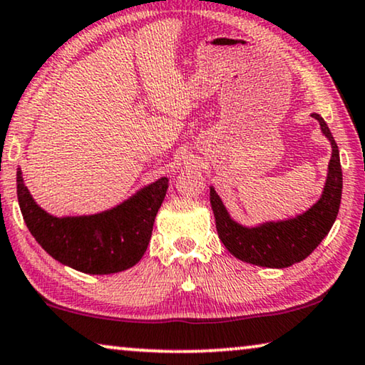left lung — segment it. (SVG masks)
Here are the masks:
<instances>
[{"label":"left lung","instance_id":"8db88e82","mask_svg":"<svg viewBox=\"0 0 365 365\" xmlns=\"http://www.w3.org/2000/svg\"><path fill=\"white\" fill-rule=\"evenodd\" d=\"M331 142V160L321 198L307 210L287 220L264 222L245 227L230 217L222 198L210 187V203L217 222V232L225 248L245 263L264 268H287L299 263L314 251L334 225L342 195V168L339 148L329 127L319 114H312Z\"/></svg>","mask_w":365,"mask_h":365}]
</instances>
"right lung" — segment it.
Masks as SVG:
<instances>
[{"label":"right lung","mask_w":365,"mask_h":365,"mask_svg":"<svg viewBox=\"0 0 365 365\" xmlns=\"http://www.w3.org/2000/svg\"><path fill=\"white\" fill-rule=\"evenodd\" d=\"M16 187L24 223L46 253L81 273L112 274L132 268L147 251L168 178H158L114 208L81 217L44 212L24 185L21 168Z\"/></svg>","instance_id":"add662e5"}]
</instances>
